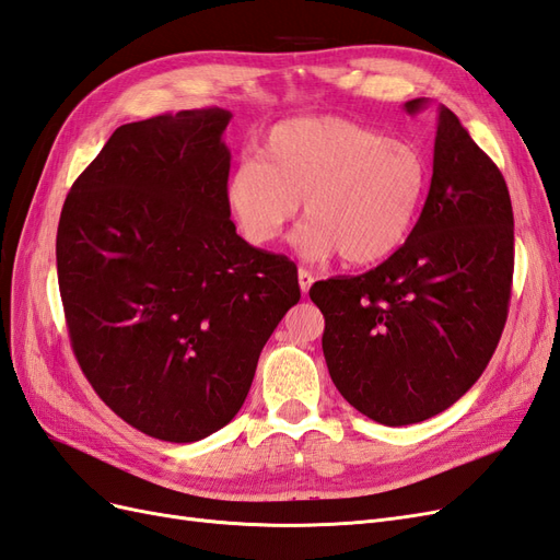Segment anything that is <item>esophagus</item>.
<instances>
[{"label":"esophagus","mask_w":560,"mask_h":560,"mask_svg":"<svg viewBox=\"0 0 560 560\" xmlns=\"http://www.w3.org/2000/svg\"><path fill=\"white\" fill-rule=\"evenodd\" d=\"M313 282H315V278H313L311 270H306V268H299V287H301V292H303V294H306V292L311 290Z\"/></svg>","instance_id":"1"}]
</instances>
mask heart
<instances>
[{
  "mask_svg": "<svg viewBox=\"0 0 560 560\" xmlns=\"http://www.w3.org/2000/svg\"><path fill=\"white\" fill-rule=\"evenodd\" d=\"M430 163L409 142L341 116L290 118L268 132L261 161L233 167L226 202L252 245L276 243L294 222V245L311 261L341 254L378 264L409 238L430 189Z\"/></svg>",
  "mask_w": 560,
  "mask_h": 560,
  "instance_id": "1",
  "label": "heart"
}]
</instances>
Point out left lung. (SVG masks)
<instances>
[{
  "label": "left lung",
  "instance_id": "obj_1",
  "mask_svg": "<svg viewBox=\"0 0 560 560\" xmlns=\"http://www.w3.org/2000/svg\"><path fill=\"white\" fill-rule=\"evenodd\" d=\"M425 97L404 109L418 114ZM514 212L498 165L439 105L430 194L406 243L362 276L315 282L322 350L348 404L399 428L479 381L512 299Z\"/></svg>",
  "mask_w": 560,
  "mask_h": 560
}]
</instances>
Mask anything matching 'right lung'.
Wrapping results in <instances>:
<instances>
[{
  "mask_svg": "<svg viewBox=\"0 0 560 560\" xmlns=\"http://www.w3.org/2000/svg\"><path fill=\"white\" fill-rule=\"evenodd\" d=\"M229 121L212 107L116 128L60 212L77 362L118 418L161 442H198L233 420L301 299L296 266L235 233Z\"/></svg>",
  "mask_w": 560,
  "mask_h": 560,
  "instance_id": "obj_1",
  "label": "right lung"
}]
</instances>
